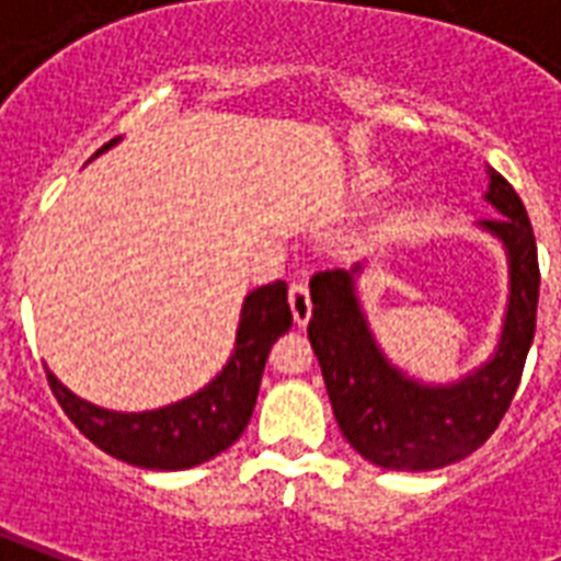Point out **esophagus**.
I'll list each match as a JSON object with an SVG mask.
<instances>
[{
	"label": "esophagus",
	"mask_w": 561,
	"mask_h": 561,
	"mask_svg": "<svg viewBox=\"0 0 561 561\" xmlns=\"http://www.w3.org/2000/svg\"><path fill=\"white\" fill-rule=\"evenodd\" d=\"M288 302L290 311H294V320L297 325H306L311 320V294H308V282L297 279L288 290Z\"/></svg>",
	"instance_id": "1"
}]
</instances>
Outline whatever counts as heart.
I'll return each mask as SVG.
<instances>
[{"mask_svg": "<svg viewBox=\"0 0 561 561\" xmlns=\"http://www.w3.org/2000/svg\"><path fill=\"white\" fill-rule=\"evenodd\" d=\"M358 180H360V186H364V188H381V186H387V183H390L392 174L387 169H381V165H378V169L360 171Z\"/></svg>", "mask_w": 561, "mask_h": 561, "instance_id": "1", "label": "heart"}]
</instances>
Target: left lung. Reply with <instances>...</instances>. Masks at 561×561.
I'll return each instance as SVG.
<instances>
[{
	"label": "left lung",
	"instance_id": "obj_1",
	"mask_svg": "<svg viewBox=\"0 0 561 561\" xmlns=\"http://www.w3.org/2000/svg\"><path fill=\"white\" fill-rule=\"evenodd\" d=\"M486 201L501 218L480 227L504 244L510 259V306L495 355L460 381L422 383L396 369L378 350L355 294L352 271L311 276L308 341L323 369L334 419L346 443L390 471L445 469L478 451L510 410L536 334L539 253L522 197L489 169Z\"/></svg>",
	"mask_w": 561,
	"mask_h": 561
}]
</instances>
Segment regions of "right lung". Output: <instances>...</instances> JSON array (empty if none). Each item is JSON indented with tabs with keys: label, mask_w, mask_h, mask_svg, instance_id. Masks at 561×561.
<instances>
[{
	"label": "right lung",
	"mask_w": 561,
	"mask_h": 561,
	"mask_svg": "<svg viewBox=\"0 0 561 561\" xmlns=\"http://www.w3.org/2000/svg\"><path fill=\"white\" fill-rule=\"evenodd\" d=\"M116 142L118 139H110L104 148L95 151V157ZM290 323L294 314H290L285 282H271L247 294L236 334V352L227 360V367L203 390L174 401L169 408L145 410V413L104 410L78 399L46 369L48 387L75 427L110 457L153 471L192 469L227 451L244 434L247 422L253 416L271 346L279 341V334L288 332Z\"/></svg>",
	"instance_id": "add662e5"
}]
</instances>
